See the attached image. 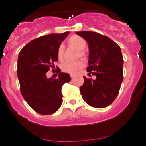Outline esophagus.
<instances>
[{
  "label": "esophagus",
  "mask_w": 146,
  "mask_h": 146,
  "mask_svg": "<svg viewBox=\"0 0 146 146\" xmlns=\"http://www.w3.org/2000/svg\"><path fill=\"white\" fill-rule=\"evenodd\" d=\"M70 78H71V79H73V78H74V76L73 75H70Z\"/></svg>",
  "instance_id": "34e87169"
}]
</instances>
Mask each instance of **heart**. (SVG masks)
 <instances>
[{
  "instance_id": "1",
  "label": "heart",
  "mask_w": 146,
  "mask_h": 146,
  "mask_svg": "<svg viewBox=\"0 0 146 146\" xmlns=\"http://www.w3.org/2000/svg\"><path fill=\"white\" fill-rule=\"evenodd\" d=\"M68 44L70 46L73 47L78 51H83L86 47V42L83 38L78 35H73L68 39ZM64 46L61 44L57 48V58L59 61H62L64 58ZM80 55H82V52L80 53ZM83 66V63L81 61H76V62H66L61 66V68L64 72L68 73L70 74H75L77 73L80 68Z\"/></svg>"
}]
</instances>
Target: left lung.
Masks as SVG:
<instances>
[{
    "label": "left lung",
    "instance_id": "8db88e82",
    "mask_svg": "<svg viewBox=\"0 0 146 146\" xmlns=\"http://www.w3.org/2000/svg\"><path fill=\"white\" fill-rule=\"evenodd\" d=\"M76 34L87 41L89 60L87 72L95 80L83 76L80 88L82 99L95 108H104L114 102L123 81V59L119 46L98 32L82 31Z\"/></svg>",
    "mask_w": 146,
    "mask_h": 146
}]
</instances>
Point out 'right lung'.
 Returning a JSON list of instances; mask_svg holds the SVG:
<instances>
[{
    "label": "right lung",
    "mask_w": 146,
    "mask_h": 146,
    "mask_svg": "<svg viewBox=\"0 0 146 146\" xmlns=\"http://www.w3.org/2000/svg\"><path fill=\"white\" fill-rule=\"evenodd\" d=\"M70 32L50 34L35 39L19 53L17 78L20 91L29 106L43 115L55 113L63 102L61 88L70 81L68 73L57 68L58 78H48L46 73L58 61L57 48Z\"/></svg>",
    "instance_id": "obj_1"
}]
</instances>
